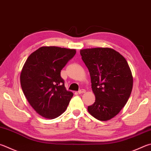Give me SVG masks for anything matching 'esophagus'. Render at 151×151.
Listing matches in <instances>:
<instances>
[{"instance_id": "obj_1", "label": "esophagus", "mask_w": 151, "mask_h": 151, "mask_svg": "<svg viewBox=\"0 0 151 151\" xmlns=\"http://www.w3.org/2000/svg\"><path fill=\"white\" fill-rule=\"evenodd\" d=\"M85 92H86V90H85L84 89H81L80 90H78V94H82V93H84Z\"/></svg>"}]
</instances>
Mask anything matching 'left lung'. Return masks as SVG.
<instances>
[{
    "label": "left lung",
    "instance_id": "left-lung-1",
    "mask_svg": "<svg viewBox=\"0 0 151 151\" xmlns=\"http://www.w3.org/2000/svg\"><path fill=\"white\" fill-rule=\"evenodd\" d=\"M89 70L96 100L88 111L100 121L113 118L125 106L133 88V76L127 61L113 49L81 50Z\"/></svg>",
    "mask_w": 151,
    "mask_h": 151
}]
</instances>
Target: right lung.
<instances>
[{
	"mask_svg": "<svg viewBox=\"0 0 151 151\" xmlns=\"http://www.w3.org/2000/svg\"><path fill=\"white\" fill-rule=\"evenodd\" d=\"M75 49L42 47L30 55L20 75L22 91L38 114L59 117L67 108L73 94L65 87L61 71L75 56Z\"/></svg>",
	"mask_w": 151,
	"mask_h": 151,
	"instance_id": "1",
	"label": "right lung"
}]
</instances>
